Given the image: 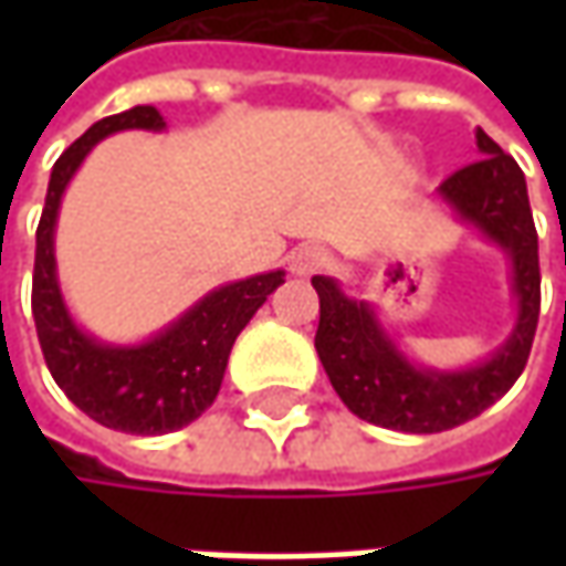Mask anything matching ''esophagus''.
<instances>
[{
	"label": "esophagus",
	"mask_w": 566,
	"mask_h": 566,
	"mask_svg": "<svg viewBox=\"0 0 566 566\" xmlns=\"http://www.w3.org/2000/svg\"><path fill=\"white\" fill-rule=\"evenodd\" d=\"M327 254L317 249V245H298V249L290 254V273L293 276H312L324 268Z\"/></svg>",
	"instance_id": "esophagus-1"
}]
</instances>
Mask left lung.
Masks as SVG:
<instances>
[{
  "instance_id": "8db88e82",
  "label": "left lung",
  "mask_w": 566,
  "mask_h": 566,
  "mask_svg": "<svg viewBox=\"0 0 566 566\" xmlns=\"http://www.w3.org/2000/svg\"><path fill=\"white\" fill-rule=\"evenodd\" d=\"M475 147L479 160L441 182L434 198L457 223L475 229L507 258L513 327L491 356L460 368L422 365L402 353L368 298L346 295L334 276H312L321 298L317 359L346 409L365 422L406 434H438L485 412L526 368L542 298L526 176L482 128H475Z\"/></svg>"
}]
</instances>
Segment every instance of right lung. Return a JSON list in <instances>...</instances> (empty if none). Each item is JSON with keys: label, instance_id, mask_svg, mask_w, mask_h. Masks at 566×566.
I'll return each mask as SVG.
<instances>
[{"label": "right lung", "instance_id": "1", "mask_svg": "<svg viewBox=\"0 0 566 566\" xmlns=\"http://www.w3.org/2000/svg\"><path fill=\"white\" fill-rule=\"evenodd\" d=\"M164 132L157 106H132L94 122L53 166L46 205L36 227L33 324L50 375L81 412L125 434H169L205 416L227 375L229 353L254 312L283 283L286 271H268L223 283L188 305L157 334L138 343H106L72 315L55 268V223L69 182L87 154L116 132Z\"/></svg>", "mask_w": 566, "mask_h": 566}]
</instances>
